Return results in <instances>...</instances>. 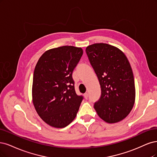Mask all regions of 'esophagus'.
I'll return each mask as SVG.
<instances>
[{"mask_svg":"<svg viewBox=\"0 0 157 157\" xmlns=\"http://www.w3.org/2000/svg\"><path fill=\"white\" fill-rule=\"evenodd\" d=\"M83 96H84V98H85V99H87L88 97H89V94H88L87 93H85V94H83Z\"/></svg>","mask_w":157,"mask_h":157,"instance_id":"obj_1","label":"esophagus"}]
</instances>
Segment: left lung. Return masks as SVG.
I'll return each mask as SVG.
<instances>
[{
  "label": "left lung",
  "instance_id": "1",
  "mask_svg": "<svg viewBox=\"0 0 157 157\" xmlns=\"http://www.w3.org/2000/svg\"><path fill=\"white\" fill-rule=\"evenodd\" d=\"M89 62L97 74L101 96L94 108L108 123L124 119L132 110L136 97L134 75L127 57L119 49L107 44L86 48Z\"/></svg>",
  "mask_w": 157,
  "mask_h": 157
}]
</instances>
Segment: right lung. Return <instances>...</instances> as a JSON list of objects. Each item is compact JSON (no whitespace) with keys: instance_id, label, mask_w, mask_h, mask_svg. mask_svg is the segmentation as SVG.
Segmentation results:
<instances>
[{"instance_id":"obj_1","label":"right lung","mask_w":157,"mask_h":157,"mask_svg":"<svg viewBox=\"0 0 157 157\" xmlns=\"http://www.w3.org/2000/svg\"><path fill=\"white\" fill-rule=\"evenodd\" d=\"M83 53L71 45L49 49L35 67L33 102L40 117L53 127L64 128L76 117L83 97L75 93L72 72Z\"/></svg>"}]
</instances>
